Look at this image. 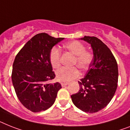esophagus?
Listing matches in <instances>:
<instances>
[{"instance_id":"1","label":"esophagus","mask_w":130,"mask_h":130,"mask_svg":"<svg viewBox=\"0 0 130 130\" xmlns=\"http://www.w3.org/2000/svg\"><path fill=\"white\" fill-rule=\"evenodd\" d=\"M68 84V83H67V82H62V83H61V85H62V87L66 86H67Z\"/></svg>"}]
</instances>
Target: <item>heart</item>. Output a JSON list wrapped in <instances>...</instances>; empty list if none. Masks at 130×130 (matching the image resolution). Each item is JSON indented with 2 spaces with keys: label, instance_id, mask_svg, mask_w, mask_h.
Wrapping results in <instances>:
<instances>
[{
  "label": "heart",
  "instance_id": "obj_1",
  "mask_svg": "<svg viewBox=\"0 0 130 130\" xmlns=\"http://www.w3.org/2000/svg\"><path fill=\"white\" fill-rule=\"evenodd\" d=\"M64 48L75 56L74 64H76L80 69L86 70L91 64L93 59V55L90 52L86 51L85 46L80 42L74 40L68 42L64 45ZM60 52L56 47L52 48L50 54V61L54 68H57L60 65ZM80 75L79 70L76 67L70 68H62L59 69L56 76L57 80L60 82H67L78 78Z\"/></svg>",
  "mask_w": 130,
  "mask_h": 130
}]
</instances>
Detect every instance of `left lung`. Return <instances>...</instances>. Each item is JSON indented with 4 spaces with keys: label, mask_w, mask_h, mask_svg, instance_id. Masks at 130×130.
I'll return each mask as SVG.
<instances>
[{
    "label": "left lung",
    "mask_w": 130,
    "mask_h": 130,
    "mask_svg": "<svg viewBox=\"0 0 130 130\" xmlns=\"http://www.w3.org/2000/svg\"><path fill=\"white\" fill-rule=\"evenodd\" d=\"M91 45L93 59L85 76L78 81L80 90L71 96L73 104L86 113H95L110 103L116 91L118 64L111 50L96 37L80 38Z\"/></svg>",
    "instance_id": "left-lung-1"
}]
</instances>
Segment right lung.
<instances>
[{
  "label": "right lung",
  "mask_w": 130,
  "mask_h": 130,
  "mask_svg": "<svg viewBox=\"0 0 130 130\" xmlns=\"http://www.w3.org/2000/svg\"><path fill=\"white\" fill-rule=\"evenodd\" d=\"M64 38H54L40 33L28 41L14 61L12 82L22 104L33 112L44 111L53 105L59 82L48 83L55 78L50 61V51Z\"/></svg>",
  "instance_id": "obj_1"
}]
</instances>
